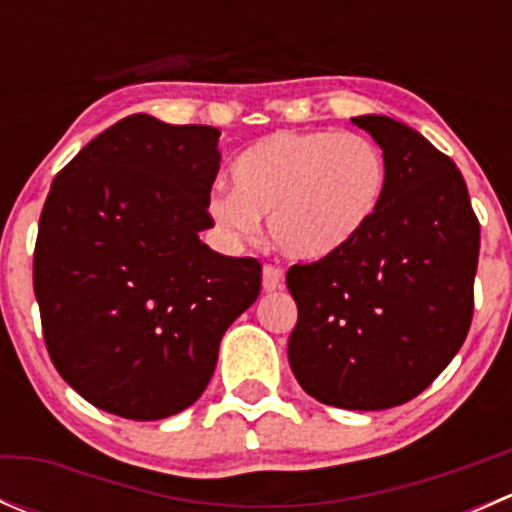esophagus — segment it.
Instances as JSON below:
<instances>
[{"mask_svg": "<svg viewBox=\"0 0 512 512\" xmlns=\"http://www.w3.org/2000/svg\"><path fill=\"white\" fill-rule=\"evenodd\" d=\"M282 287V270L275 265H265L262 270V289L265 292H275V289Z\"/></svg>", "mask_w": 512, "mask_h": 512, "instance_id": "obj_1", "label": "esophagus"}]
</instances>
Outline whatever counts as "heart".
<instances>
[{"label": "heart", "instance_id": "1", "mask_svg": "<svg viewBox=\"0 0 512 512\" xmlns=\"http://www.w3.org/2000/svg\"><path fill=\"white\" fill-rule=\"evenodd\" d=\"M232 190H213L210 220L235 245L260 235L292 260L319 262L369 227L389 188V163L361 133L277 131L252 143L230 168Z\"/></svg>", "mask_w": 512, "mask_h": 512}]
</instances>
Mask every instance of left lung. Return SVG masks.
I'll list each match as a JSON object with an SVG mask.
<instances>
[{"label":"left lung","mask_w":512,"mask_h":512,"mask_svg":"<svg viewBox=\"0 0 512 512\" xmlns=\"http://www.w3.org/2000/svg\"><path fill=\"white\" fill-rule=\"evenodd\" d=\"M352 121L384 151L389 188L352 245L289 267L287 356L322 404L381 411L421 394L466 342L480 225L461 170L421 133L376 113Z\"/></svg>","instance_id":"8db88e82"}]
</instances>
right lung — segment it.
I'll use <instances>...</instances> for the list:
<instances>
[{
	"mask_svg": "<svg viewBox=\"0 0 512 512\" xmlns=\"http://www.w3.org/2000/svg\"><path fill=\"white\" fill-rule=\"evenodd\" d=\"M220 131L133 113L51 183L34 250L44 342L96 409L158 421L210 384L220 339L260 294L252 257L210 250Z\"/></svg>",
	"mask_w": 512,
	"mask_h": 512,
	"instance_id": "1",
	"label": "right lung"
}]
</instances>
